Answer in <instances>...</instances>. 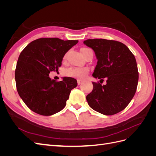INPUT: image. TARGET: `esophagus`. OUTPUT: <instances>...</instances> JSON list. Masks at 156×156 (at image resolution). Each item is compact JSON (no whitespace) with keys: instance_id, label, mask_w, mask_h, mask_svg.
I'll return each mask as SVG.
<instances>
[{"instance_id":"34e87169","label":"esophagus","mask_w":156,"mask_h":156,"mask_svg":"<svg viewBox=\"0 0 156 156\" xmlns=\"http://www.w3.org/2000/svg\"><path fill=\"white\" fill-rule=\"evenodd\" d=\"M82 83H83L82 80H80V79H78V80H77V84H78V85H79V84H81Z\"/></svg>"}]
</instances>
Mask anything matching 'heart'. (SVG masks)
I'll return each mask as SVG.
<instances>
[{"instance_id":"obj_1","label":"heart","mask_w":156,"mask_h":156,"mask_svg":"<svg viewBox=\"0 0 156 156\" xmlns=\"http://www.w3.org/2000/svg\"><path fill=\"white\" fill-rule=\"evenodd\" d=\"M88 48H82L81 50L87 49ZM66 55L64 56L66 58ZM89 72V69L87 68H72L65 71L64 75L66 76L77 79H84L87 77Z\"/></svg>"}]
</instances>
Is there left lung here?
I'll return each mask as SVG.
<instances>
[{
  "mask_svg": "<svg viewBox=\"0 0 156 156\" xmlns=\"http://www.w3.org/2000/svg\"><path fill=\"white\" fill-rule=\"evenodd\" d=\"M92 48L98 60L92 76L107 79V84H93L87 96L89 106L105 115H113L124 110L136 92L139 81L137 65L133 54L120 41L105 39L84 41Z\"/></svg>",
  "mask_w": 156,
  "mask_h": 156,
  "instance_id": "8db88e82",
  "label": "left lung"
}]
</instances>
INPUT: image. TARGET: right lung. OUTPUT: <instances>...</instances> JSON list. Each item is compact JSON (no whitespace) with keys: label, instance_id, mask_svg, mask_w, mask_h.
Here are the masks:
<instances>
[{"label":"right lung","instance_id":"add662e5","mask_svg":"<svg viewBox=\"0 0 156 156\" xmlns=\"http://www.w3.org/2000/svg\"><path fill=\"white\" fill-rule=\"evenodd\" d=\"M78 40H62L57 37L39 38L22 51L15 72L19 95L31 111L51 116L62 110L77 80L63 77L56 81L49 77L51 72H57L64 56Z\"/></svg>","mask_w":156,"mask_h":156}]
</instances>
